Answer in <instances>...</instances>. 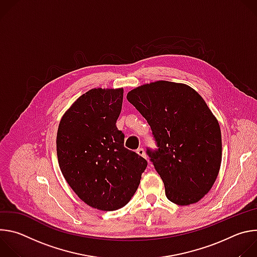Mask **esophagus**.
Instances as JSON below:
<instances>
[{
	"instance_id": "1",
	"label": "esophagus",
	"mask_w": 257,
	"mask_h": 257,
	"mask_svg": "<svg viewBox=\"0 0 257 257\" xmlns=\"http://www.w3.org/2000/svg\"><path fill=\"white\" fill-rule=\"evenodd\" d=\"M137 154H138L139 156H141L142 158L146 159V155H145V151H144V149H142V148H139V149L137 150Z\"/></svg>"
}]
</instances>
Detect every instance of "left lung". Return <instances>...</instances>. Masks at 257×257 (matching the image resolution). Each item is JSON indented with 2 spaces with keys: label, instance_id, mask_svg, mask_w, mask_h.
<instances>
[{
  "label": "left lung",
  "instance_id": "left-lung-1",
  "mask_svg": "<svg viewBox=\"0 0 257 257\" xmlns=\"http://www.w3.org/2000/svg\"><path fill=\"white\" fill-rule=\"evenodd\" d=\"M127 99L148 121L158 149H148L168 199L198 202L211 189L222 162L219 125L204 99L190 86L170 81L144 84Z\"/></svg>",
  "mask_w": 257,
  "mask_h": 257
}]
</instances>
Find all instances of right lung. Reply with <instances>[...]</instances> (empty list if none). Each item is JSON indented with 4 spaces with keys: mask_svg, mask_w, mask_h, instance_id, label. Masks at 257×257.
<instances>
[{
    "mask_svg": "<svg viewBox=\"0 0 257 257\" xmlns=\"http://www.w3.org/2000/svg\"><path fill=\"white\" fill-rule=\"evenodd\" d=\"M123 88H93L62 117L57 133L59 166L69 186L87 205L111 211L125 206L148 167L124 146L116 122Z\"/></svg>",
    "mask_w": 257,
    "mask_h": 257,
    "instance_id": "add662e5",
    "label": "right lung"
}]
</instances>
